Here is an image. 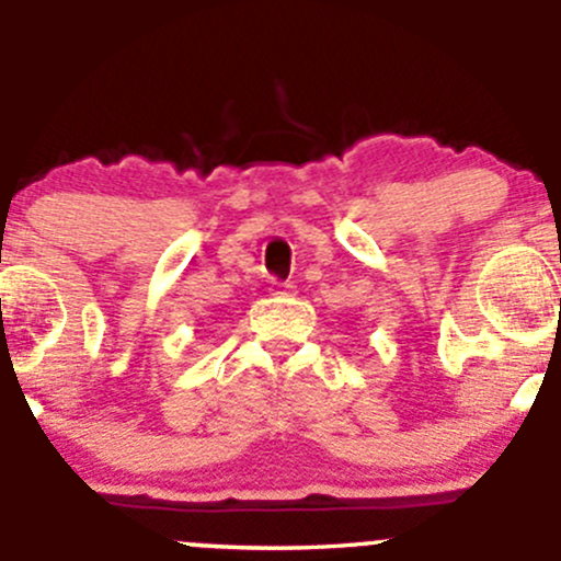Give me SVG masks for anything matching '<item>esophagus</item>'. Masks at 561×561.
Returning <instances> with one entry per match:
<instances>
[{
	"instance_id": "obj_1",
	"label": "esophagus",
	"mask_w": 561,
	"mask_h": 561,
	"mask_svg": "<svg viewBox=\"0 0 561 561\" xmlns=\"http://www.w3.org/2000/svg\"><path fill=\"white\" fill-rule=\"evenodd\" d=\"M271 293H274V296H290L293 285H287V282L271 279Z\"/></svg>"
}]
</instances>
